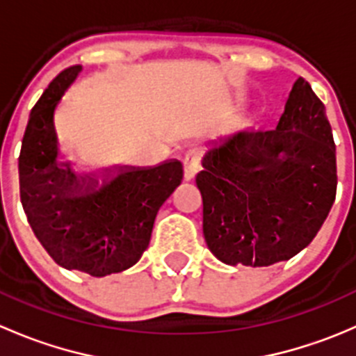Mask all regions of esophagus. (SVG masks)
I'll return each mask as SVG.
<instances>
[{
    "label": "esophagus",
    "instance_id": "esophagus-1",
    "mask_svg": "<svg viewBox=\"0 0 356 356\" xmlns=\"http://www.w3.org/2000/svg\"><path fill=\"white\" fill-rule=\"evenodd\" d=\"M201 168V149L193 148L191 152H188V155L184 158V175L188 181H191Z\"/></svg>",
    "mask_w": 356,
    "mask_h": 356
}]
</instances>
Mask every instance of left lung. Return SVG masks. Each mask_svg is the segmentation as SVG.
Listing matches in <instances>:
<instances>
[{
  "mask_svg": "<svg viewBox=\"0 0 356 356\" xmlns=\"http://www.w3.org/2000/svg\"><path fill=\"white\" fill-rule=\"evenodd\" d=\"M196 186L203 234L224 264L268 267L300 253L336 200V145L325 106L298 77L272 131L220 139Z\"/></svg>",
  "mask_w": 356,
  "mask_h": 356,
  "instance_id": "obj_1",
  "label": "left lung"
}]
</instances>
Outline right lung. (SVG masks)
<instances>
[{"label": "right lung", "instance_id": "1", "mask_svg": "<svg viewBox=\"0 0 356 356\" xmlns=\"http://www.w3.org/2000/svg\"><path fill=\"white\" fill-rule=\"evenodd\" d=\"M81 70L60 72L31 110L19 156L20 201L35 238L60 267L103 277L141 258L158 210L184 170L177 160L129 168L99 188L92 175L77 177L65 161L56 163L53 111Z\"/></svg>", "mask_w": 356, "mask_h": 356}]
</instances>
